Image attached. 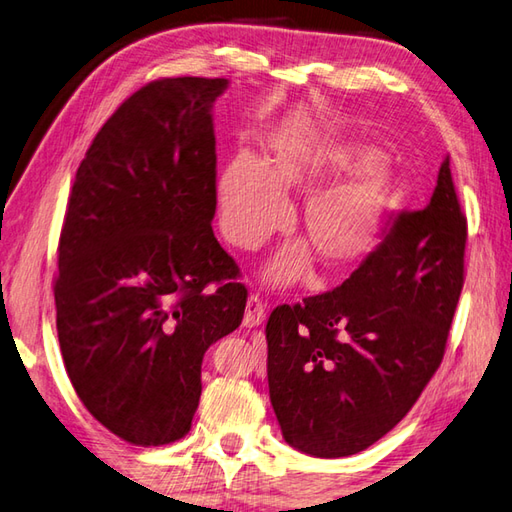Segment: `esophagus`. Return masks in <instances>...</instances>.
Segmentation results:
<instances>
[{
    "instance_id": "34e87169",
    "label": "esophagus",
    "mask_w": 512,
    "mask_h": 512,
    "mask_svg": "<svg viewBox=\"0 0 512 512\" xmlns=\"http://www.w3.org/2000/svg\"><path fill=\"white\" fill-rule=\"evenodd\" d=\"M265 305L263 300H260L258 296H249L247 298V309H245V316H243V325L247 329H254L258 325H263L265 320Z\"/></svg>"
}]
</instances>
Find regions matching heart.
Instances as JSON below:
<instances>
[{
	"mask_svg": "<svg viewBox=\"0 0 512 512\" xmlns=\"http://www.w3.org/2000/svg\"><path fill=\"white\" fill-rule=\"evenodd\" d=\"M369 161L367 150L331 143L276 148L265 163L238 156L225 165L216 183L223 234L236 247L256 249L285 223V194L311 190L329 176ZM391 194V174L378 165L311 194L300 212L308 245L291 243L280 249L265 271L269 283L283 287L305 278L314 256L329 271L360 265L380 243Z\"/></svg>",
	"mask_w": 512,
	"mask_h": 512,
	"instance_id": "1",
	"label": "heart"
}]
</instances>
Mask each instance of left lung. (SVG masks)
I'll use <instances>...</instances> for the list:
<instances>
[{"label":"left lung","instance_id":"left-lung-1","mask_svg":"<svg viewBox=\"0 0 512 512\" xmlns=\"http://www.w3.org/2000/svg\"><path fill=\"white\" fill-rule=\"evenodd\" d=\"M466 216L448 156L424 210H404L336 289L267 320L269 400L285 442L347 457L387 435L442 364L464 287Z\"/></svg>","mask_w":512,"mask_h":512}]
</instances>
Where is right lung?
Returning a JSON list of instances; mask_svg holds the SVG:
<instances>
[{
	"mask_svg": "<svg viewBox=\"0 0 512 512\" xmlns=\"http://www.w3.org/2000/svg\"><path fill=\"white\" fill-rule=\"evenodd\" d=\"M227 79H156L103 123L59 236V347L79 400L137 446L190 431L210 344L247 289L216 241L212 106Z\"/></svg>",
	"mask_w": 512,
	"mask_h": 512,
	"instance_id": "obj_1",
	"label": "right lung"
}]
</instances>
